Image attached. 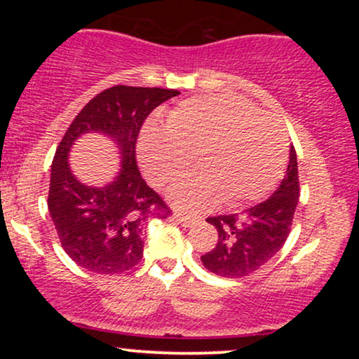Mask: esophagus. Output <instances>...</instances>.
<instances>
[{
	"instance_id": "esophagus-1",
	"label": "esophagus",
	"mask_w": 359,
	"mask_h": 359,
	"mask_svg": "<svg viewBox=\"0 0 359 359\" xmlns=\"http://www.w3.org/2000/svg\"><path fill=\"white\" fill-rule=\"evenodd\" d=\"M175 219L180 222V224L184 226V228H189V226H192L194 222H196V217H191V216H184V214H175Z\"/></svg>"
}]
</instances>
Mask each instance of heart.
<instances>
[{"label": "heart", "instance_id": "heart-1", "mask_svg": "<svg viewBox=\"0 0 359 359\" xmlns=\"http://www.w3.org/2000/svg\"><path fill=\"white\" fill-rule=\"evenodd\" d=\"M140 162L156 187H165L192 156L199 170L168 191L184 211H203L222 199L226 208L255 203L269 194L287 163V138L273 119L231 96H201L180 102L165 128L148 125L140 138Z\"/></svg>", "mask_w": 359, "mask_h": 359}]
</instances>
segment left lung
I'll return each mask as SVG.
<instances>
[{
	"label": "left lung",
	"instance_id": "obj_1",
	"mask_svg": "<svg viewBox=\"0 0 359 359\" xmlns=\"http://www.w3.org/2000/svg\"><path fill=\"white\" fill-rule=\"evenodd\" d=\"M299 168L290 147L287 174L269 199L240 214L208 217L217 229V243L203 255V265L224 278H241L262 269L285 245L299 204Z\"/></svg>",
	"mask_w": 359,
	"mask_h": 359
}]
</instances>
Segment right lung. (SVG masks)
Listing matches in <instances>:
<instances>
[{
	"label": "right lung",
	"instance_id": "1",
	"mask_svg": "<svg viewBox=\"0 0 359 359\" xmlns=\"http://www.w3.org/2000/svg\"><path fill=\"white\" fill-rule=\"evenodd\" d=\"M177 94V89L113 86L79 111L60 140L52 162L48 211L62 248L82 269L108 275L133 269L143 257L147 222L172 214L140 175L137 140L148 114ZM93 130L108 134L122 150L123 168L104 188L81 184L67 163L72 143Z\"/></svg>",
	"mask_w": 359,
	"mask_h": 359
}]
</instances>
